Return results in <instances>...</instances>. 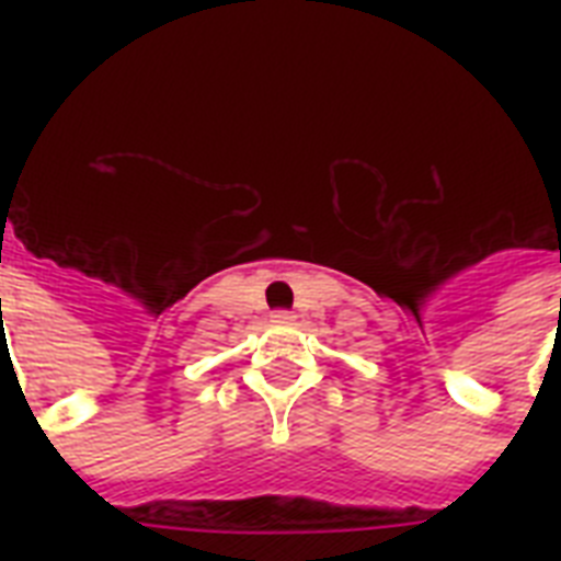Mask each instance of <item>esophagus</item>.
I'll list each match as a JSON object with an SVG mask.
<instances>
[{
	"label": "esophagus",
	"mask_w": 561,
	"mask_h": 561,
	"mask_svg": "<svg viewBox=\"0 0 561 561\" xmlns=\"http://www.w3.org/2000/svg\"><path fill=\"white\" fill-rule=\"evenodd\" d=\"M271 320H273V323L285 325V323H294V314H290V311H273Z\"/></svg>",
	"instance_id": "obj_1"
}]
</instances>
